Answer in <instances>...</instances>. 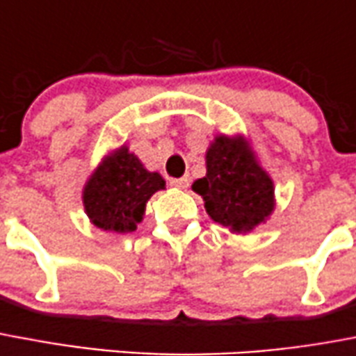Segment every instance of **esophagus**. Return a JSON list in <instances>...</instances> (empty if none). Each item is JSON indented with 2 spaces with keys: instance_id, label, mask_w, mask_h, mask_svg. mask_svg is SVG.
I'll use <instances>...</instances> for the list:
<instances>
[{
  "instance_id": "34e87169",
  "label": "esophagus",
  "mask_w": 356,
  "mask_h": 356,
  "mask_svg": "<svg viewBox=\"0 0 356 356\" xmlns=\"http://www.w3.org/2000/svg\"><path fill=\"white\" fill-rule=\"evenodd\" d=\"M169 184L172 187H178V189H187L189 187V178L184 176V178H170Z\"/></svg>"
}]
</instances>
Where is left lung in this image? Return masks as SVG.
<instances>
[{
	"label": "left lung",
	"instance_id": "left-lung-1",
	"mask_svg": "<svg viewBox=\"0 0 356 356\" xmlns=\"http://www.w3.org/2000/svg\"><path fill=\"white\" fill-rule=\"evenodd\" d=\"M207 172L193 184L207 215L232 233H248L272 215L274 181L246 138L217 136L206 152Z\"/></svg>",
	"mask_w": 356,
	"mask_h": 356
}]
</instances>
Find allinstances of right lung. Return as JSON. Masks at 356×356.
Returning <instances> with one entry per match:
<instances>
[{"instance_id": "right-lung-1", "label": "right lung", "mask_w": 356, "mask_h": 356, "mask_svg": "<svg viewBox=\"0 0 356 356\" xmlns=\"http://www.w3.org/2000/svg\"><path fill=\"white\" fill-rule=\"evenodd\" d=\"M165 189V180L150 172L129 147L113 150L93 170L82 191L84 209L93 224L104 232L130 233L143 220L147 202Z\"/></svg>"}]
</instances>
